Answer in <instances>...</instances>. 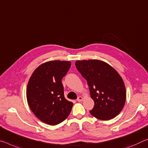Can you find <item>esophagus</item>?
Here are the masks:
<instances>
[{
  "instance_id": "34e87169",
  "label": "esophagus",
  "mask_w": 148,
  "mask_h": 148,
  "mask_svg": "<svg viewBox=\"0 0 148 148\" xmlns=\"http://www.w3.org/2000/svg\"><path fill=\"white\" fill-rule=\"evenodd\" d=\"M83 100H84V97H82V96H79V97H78V99H77V101L81 102V101H82Z\"/></svg>"
}]
</instances>
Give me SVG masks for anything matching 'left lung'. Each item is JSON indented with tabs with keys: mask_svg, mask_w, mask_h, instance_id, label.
Listing matches in <instances>:
<instances>
[{
	"mask_svg": "<svg viewBox=\"0 0 148 148\" xmlns=\"http://www.w3.org/2000/svg\"><path fill=\"white\" fill-rule=\"evenodd\" d=\"M76 66L90 87L95 105L90 111L96 119L111 120L125 104L126 92L123 78L116 70L99 60H77Z\"/></svg>",
	"mask_w": 148,
	"mask_h": 148,
	"instance_id": "8db88e82",
	"label": "left lung"
}]
</instances>
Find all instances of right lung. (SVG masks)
<instances>
[{"instance_id": "right-lung-1", "label": "right lung", "mask_w": 148, "mask_h": 148, "mask_svg": "<svg viewBox=\"0 0 148 148\" xmlns=\"http://www.w3.org/2000/svg\"><path fill=\"white\" fill-rule=\"evenodd\" d=\"M71 62L51 60L39 66L28 82L26 97L34 114L41 121L57 125L69 116L73 103L65 99L62 79Z\"/></svg>"}]
</instances>
